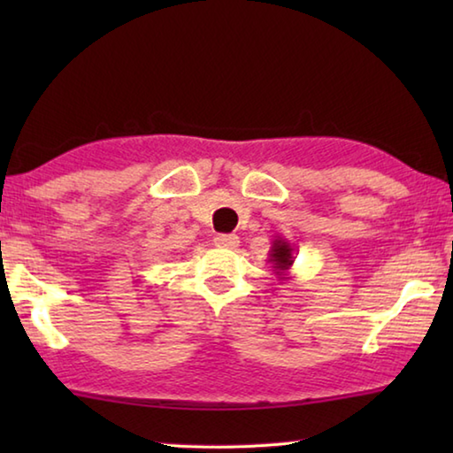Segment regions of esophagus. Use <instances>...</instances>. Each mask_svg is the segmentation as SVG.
<instances>
[{
  "mask_svg": "<svg viewBox=\"0 0 453 453\" xmlns=\"http://www.w3.org/2000/svg\"><path fill=\"white\" fill-rule=\"evenodd\" d=\"M216 245L218 248H224V250H235L237 245H240V237L237 235H234V234H221V235H218L216 240Z\"/></svg>",
  "mask_w": 453,
  "mask_h": 453,
  "instance_id": "obj_1",
  "label": "esophagus"
}]
</instances>
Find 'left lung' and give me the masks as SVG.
I'll list each match as a JSON object with an SVG mask.
<instances>
[{"label": "left lung", "instance_id": "obj_1", "mask_svg": "<svg viewBox=\"0 0 453 453\" xmlns=\"http://www.w3.org/2000/svg\"><path fill=\"white\" fill-rule=\"evenodd\" d=\"M267 262L272 264V272L275 273V278L281 281L289 280V270L296 262V256H294V248H291L286 237L278 235L272 242V250L270 254H267Z\"/></svg>", "mask_w": 453, "mask_h": 453}]
</instances>
